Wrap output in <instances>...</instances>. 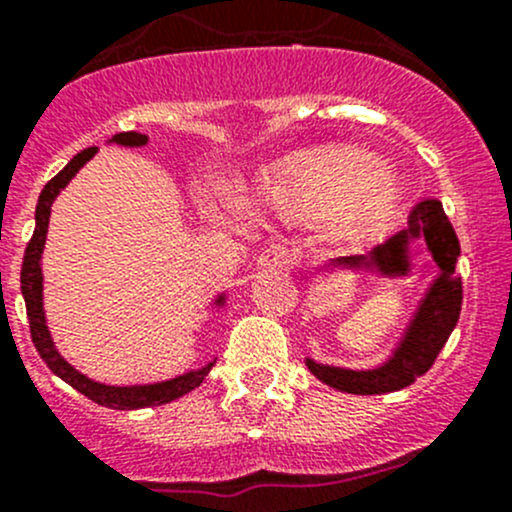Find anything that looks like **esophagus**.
<instances>
[{"instance_id": "obj_1", "label": "esophagus", "mask_w": 512, "mask_h": 512, "mask_svg": "<svg viewBox=\"0 0 512 512\" xmlns=\"http://www.w3.org/2000/svg\"><path fill=\"white\" fill-rule=\"evenodd\" d=\"M290 263H293V256H290V251L285 249V246H268L266 251H261V256H258V268H268V271H276V268H288Z\"/></svg>"}]
</instances>
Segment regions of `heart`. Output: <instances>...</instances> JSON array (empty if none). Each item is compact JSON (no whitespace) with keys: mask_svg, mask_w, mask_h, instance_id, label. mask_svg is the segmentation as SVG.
I'll use <instances>...</instances> for the list:
<instances>
[{"mask_svg":"<svg viewBox=\"0 0 512 512\" xmlns=\"http://www.w3.org/2000/svg\"><path fill=\"white\" fill-rule=\"evenodd\" d=\"M395 200V183L364 151L300 153L254 192L261 210L315 219L334 214L342 229L376 222Z\"/></svg>","mask_w":512,"mask_h":512,"instance_id":"b5f03b06","label":"heart"}]
</instances>
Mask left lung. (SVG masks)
Returning <instances> with one entry per match:
<instances>
[{"label": "left lung", "instance_id": "left-lung-1", "mask_svg": "<svg viewBox=\"0 0 512 512\" xmlns=\"http://www.w3.org/2000/svg\"><path fill=\"white\" fill-rule=\"evenodd\" d=\"M425 239L427 249L439 266V276L422 298L412 317L403 342L393 351V356L383 366L371 371H351V368L324 366L305 359L312 376L320 378L329 388L354 395H381L393 390L408 388L417 376L430 371L449 334L454 332L461 312V278L456 276V258H459V239H456L452 222L444 214L439 200H422L412 207L408 227L398 234L388 236L383 244L373 246L368 256H342L337 266L354 268V271H381L383 276H405L410 273L408 244L412 239Z\"/></svg>", "mask_w": 512, "mask_h": 512}]
</instances>
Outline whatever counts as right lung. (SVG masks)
Masks as SVG:
<instances>
[{
	"mask_svg": "<svg viewBox=\"0 0 512 512\" xmlns=\"http://www.w3.org/2000/svg\"><path fill=\"white\" fill-rule=\"evenodd\" d=\"M114 144L122 146H144L148 141L146 134H136V131H122V134L112 136ZM97 153V146L85 148L80 151L73 161L68 163L56 178H51L46 183V188L38 195L36 205V229L31 241L26 244L24 251V263H21V295L26 302V315H29V327H31V339H34L36 351L41 354V359L46 361V366L56 373L58 378H63L68 386H73L78 393L87 395L90 400H95L97 405L112 410H139V408H151V405H166L170 400L183 398L185 393L195 390L205 381V376L214 366L207 364L197 371H188L183 376H175L170 381L151 383V386H104V383L92 381V378L82 376L80 371H75L63 356L58 354V349L53 346L51 334L46 327V315H43V273H41V254L43 246H46V234H48V219H51V205L53 200L60 195V190L75 178V173L90 161ZM224 298H217V305H222Z\"/></svg>",
	"mask_w": 512,
	"mask_h": 512,
	"instance_id": "add662e5",
	"label": "right lung"
}]
</instances>
